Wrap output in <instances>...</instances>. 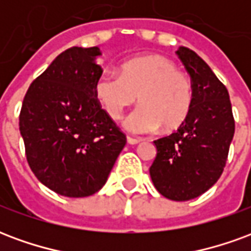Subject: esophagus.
Segmentation results:
<instances>
[{
    "mask_svg": "<svg viewBox=\"0 0 251 251\" xmlns=\"http://www.w3.org/2000/svg\"><path fill=\"white\" fill-rule=\"evenodd\" d=\"M126 140H127V144H130V145H137V144H140V142H141L140 138H133V137H127Z\"/></svg>",
    "mask_w": 251,
    "mask_h": 251,
    "instance_id": "1",
    "label": "esophagus"
}]
</instances>
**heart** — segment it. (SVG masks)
Returning a JSON list of instances; mask_svg holds the SVG:
<instances>
[{"label": "heart", "instance_id": "b5f03b06", "mask_svg": "<svg viewBox=\"0 0 251 251\" xmlns=\"http://www.w3.org/2000/svg\"><path fill=\"white\" fill-rule=\"evenodd\" d=\"M94 94L111 118H120L124 110L140 106L124 120L131 133H152L160 127L171 131L184 124L194 102L189 77L179 71L171 59L161 55L131 59L121 67V74L103 71L95 80Z\"/></svg>", "mask_w": 251, "mask_h": 251}]
</instances>
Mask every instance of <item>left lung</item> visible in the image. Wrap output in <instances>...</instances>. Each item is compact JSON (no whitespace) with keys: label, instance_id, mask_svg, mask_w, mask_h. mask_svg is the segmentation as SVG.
<instances>
[{"label":"left lung","instance_id":"left-lung-1","mask_svg":"<svg viewBox=\"0 0 251 251\" xmlns=\"http://www.w3.org/2000/svg\"><path fill=\"white\" fill-rule=\"evenodd\" d=\"M176 53L192 80L194 102L177 131L153 141L157 153L149 174L163 196L185 201L204 194L221 177L235 122L228 91L208 64L187 47Z\"/></svg>","mask_w":251,"mask_h":251}]
</instances>
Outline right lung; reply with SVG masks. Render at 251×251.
<instances>
[{
	"label": "right lung",
	"instance_id": "obj_1",
	"mask_svg": "<svg viewBox=\"0 0 251 251\" xmlns=\"http://www.w3.org/2000/svg\"><path fill=\"white\" fill-rule=\"evenodd\" d=\"M98 47H72L25 94L20 133L32 172L53 192L84 198L107 181L126 137L94 94Z\"/></svg>",
	"mask_w": 251,
	"mask_h": 251
}]
</instances>
